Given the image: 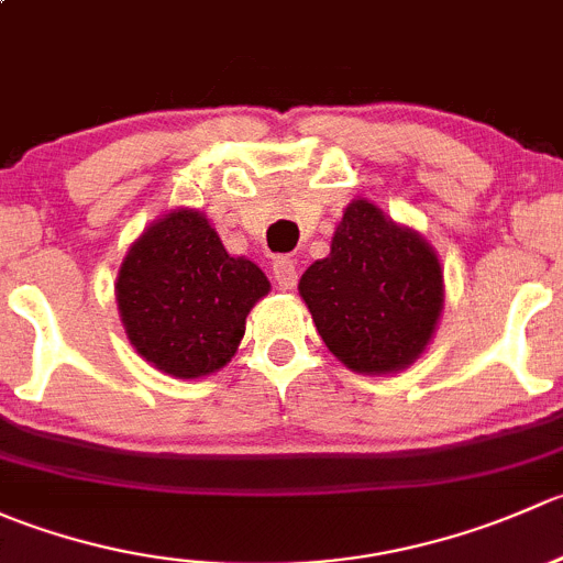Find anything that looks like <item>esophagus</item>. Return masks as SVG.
<instances>
[{"label":"esophagus","mask_w":563,"mask_h":563,"mask_svg":"<svg viewBox=\"0 0 563 563\" xmlns=\"http://www.w3.org/2000/svg\"><path fill=\"white\" fill-rule=\"evenodd\" d=\"M272 275H275L277 286H280L283 291H291V288L297 286V261L280 255V258H275V264H272Z\"/></svg>","instance_id":"1"}]
</instances>
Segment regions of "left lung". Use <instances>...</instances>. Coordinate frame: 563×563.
I'll return each instance as SVG.
<instances>
[{"label": "left lung", "mask_w": 563, "mask_h": 563, "mask_svg": "<svg viewBox=\"0 0 563 563\" xmlns=\"http://www.w3.org/2000/svg\"><path fill=\"white\" fill-rule=\"evenodd\" d=\"M299 297L345 367L387 376L428 349L444 308V272L422 234L356 198L334 229L327 258L299 280Z\"/></svg>", "instance_id": "obj_1"}]
</instances>
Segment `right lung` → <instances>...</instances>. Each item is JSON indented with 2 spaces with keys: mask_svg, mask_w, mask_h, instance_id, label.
Here are the masks:
<instances>
[{
  "mask_svg": "<svg viewBox=\"0 0 563 563\" xmlns=\"http://www.w3.org/2000/svg\"><path fill=\"white\" fill-rule=\"evenodd\" d=\"M269 294L264 272L231 255L196 209H174L124 255L117 305L133 349L157 371L201 378L229 365L250 308Z\"/></svg>",
  "mask_w": 563,
  "mask_h": 563,
  "instance_id": "right-lung-1",
  "label": "right lung"
}]
</instances>
